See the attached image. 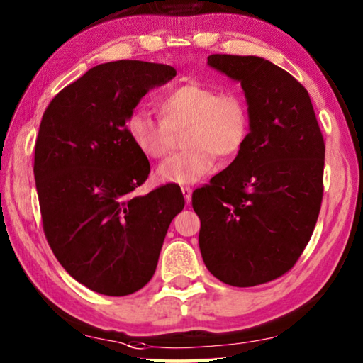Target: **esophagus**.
<instances>
[{
  "mask_svg": "<svg viewBox=\"0 0 363 363\" xmlns=\"http://www.w3.org/2000/svg\"><path fill=\"white\" fill-rule=\"evenodd\" d=\"M182 195H184V199H186L187 204H189L190 201H192V189H190L189 186L182 187Z\"/></svg>",
  "mask_w": 363,
  "mask_h": 363,
  "instance_id": "1",
  "label": "esophagus"
}]
</instances>
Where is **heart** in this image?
Returning <instances> with one entry per match:
<instances>
[{"instance_id":"1","label":"heart","mask_w":363,"mask_h":363,"mask_svg":"<svg viewBox=\"0 0 363 363\" xmlns=\"http://www.w3.org/2000/svg\"><path fill=\"white\" fill-rule=\"evenodd\" d=\"M157 106L160 118L135 111L127 118V133L147 159L159 160L169 152L174 133L186 128L182 152L171 155L157 169L168 184H192L216 167V155L233 159L245 147L250 131L246 98L235 89L184 84L164 94Z\"/></svg>"}]
</instances>
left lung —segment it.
Returning a JSON list of instances; mask_svg holds the SVG:
<instances>
[{
    "label": "left lung",
    "instance_id": "8db88e82",
    "mask_svg": "<svg viewBox=\"0 0 363 363\" xmlns=\"http://www.w3.org/2000/svg\"><path fill=\"white\" fill-rule=\"evenodd\" d=\"M208 65L245 90V147L192 194L200 250L217 279L265 284L291 272L311 240L324 195V136L308 90L260 57L214 54Z\"/></svg>",
    "mask_w": 363,
    "mask_h": 363
}]
</instances>
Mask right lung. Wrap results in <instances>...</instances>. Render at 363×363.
I'll return each instance as SVG.
<instances>
[{
    "label": "right lung",
    "instance_id": "obj_1",
    "mask_svg": "<svg viewBox=\"0 0 363 363\" xmlns=\"http://www.w3.org/2000/svg\"><path fill=\"white\" fill-rule=\"evenodd\" d=\"M174 76L162 63H103L44 111L33 167L43 230L62 267L94 292L123 296L146 286L186 204L177 184L133 195L150 164L127 133L141 98Z\"/></svg>",
    "mask_w": 363,
    "mask_h": 363
}]
</instances>
